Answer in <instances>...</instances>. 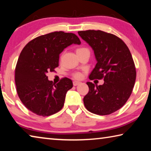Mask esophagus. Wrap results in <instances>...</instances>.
<instances>
[{
  "label": "esophagus",
  "instance_id": "obj_1",
  "mask_svg": "<svg viewBox=\"0 0 151 151\" xmlns=\"http://www.w3.org/2000/svg\"><path fill=\"white\" fill-rule=\"evenodd\" d=\"M80 82H78V81H73V86H77V85H78V84H80Z\"/></svg>",
  "mask_w": 151,
  "mask_h": 151
}]
</instances>
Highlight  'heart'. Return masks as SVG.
Returning a JSON list of instances; mask_svg holds the SVG:
<instances>
[{
	"mask_svg": "<svg viewBox=\"0 0 151 151\" xmlns=\"http://www.w3.org/2000/svg\"><path fill=\"white\" fill-rule=\"evenodd\" d=\"M86 49H87V48H86L80 47V48H78L77 50H76V52H79L83 51V50H86ZM73 76H74V78H76V79H80L82 77V74L81 73H80V72H77V73H75L73 74Z\"/></svg>",
	"mask_w": 151,
	"mask_h": 151,
	"instance_id": "obj_1",
	"label": "heart"
}]
</instances>
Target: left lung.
I'll use <instances>...</instances> for the list:
<instances>
[{
	"mask_svg": "<svg viewBox=\"0 0 151 151\" xmlns=\"http://www.w3.org/2000/svg\"><path fill=\"white\" fill-rule=\"evenodd\" d=\"M78 34L93 49L97 61L89 79H104L103 85L86 83L89 92L83 103L94 114H111L125 105L135 83L136 71L131 52L124 42L112 34L86 30Z\"/></svg>",
	"mask_w": 151,
	"mask_h": 151,
	"instance_id": "left-lung-1",
	"label": "left lung"
}]
</instances>
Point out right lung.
Returning <instances> with one entry per match:
<instances>
[{"mask_svg": "<svg viewBox=\"0 0 151 151\" xmlns=\"http://www.w3.org/2000/svg\"><path fill=\"white\" fill-rule=\"evenodd\" d=\"M72 44H81L76 34L54 32L33 39L21 52L15 70L17 92L25 107L35 114L49 116L63 106L72 81L63 78L55 84L46 74L59 66V55Z\"/></svg>", "mask_w": 151, "mask_h": 151, "instance_id": "right-lung-1", "label": "right lung"}]
</instances>
